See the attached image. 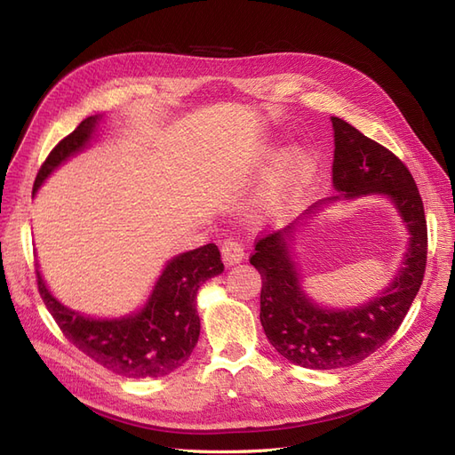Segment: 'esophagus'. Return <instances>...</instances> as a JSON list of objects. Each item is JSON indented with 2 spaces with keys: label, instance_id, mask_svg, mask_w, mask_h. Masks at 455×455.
<instances>
[{
  "label": "esophagus",
  "instance_id": "34e87169",
  "mask_svg": "<svg viewBox=\"0 0 455 455\" xmlns=\"http://www.w3.org/2000/svg\"><path fill=\"white\" fill-rule=\"evenodd\" d=\"M222 259H224V264H226L228 267H229V266L241 264V261L244 259L243 246H241L235 239L224 241V244H222Z\"/></svg>",
  "mask_w": 455,
  "mask_h": 455
}]
</instances>
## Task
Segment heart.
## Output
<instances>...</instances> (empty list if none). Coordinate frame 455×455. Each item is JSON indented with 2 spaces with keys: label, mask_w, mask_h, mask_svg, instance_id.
Listing matches in <instances>:
<instances>
[{
  "label": "heart",
  "mask_w": 455,
  "mask_h": 455,
  "mask_svg": "<svg viewBox=\"0 0 455 455\" xmlns=\"http://www.w3.org/2000/svg\"><path fill=\"white\" fill-rule=\"evenodd\" d=\"M279 156V144H266L258 154L264 164ZM316 174V156L307 146H291L273 163L266 182L256 196L254 212L264 220H281L291 214Z\"/></svg>",
  "instance_id": "heart-1"
}]
</instances>
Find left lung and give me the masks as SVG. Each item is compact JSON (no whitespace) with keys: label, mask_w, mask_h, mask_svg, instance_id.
Returning a JSON list of instances; mask_svg holds the SVG:
<instances>
[{"label":"left lung","mask_w":455,"mask_h":455,"mask_svg":"<svg viewBox=\"0 0 455 455\" xmlns=\"http://www.w3.org/2000/svg\"><path fill=\"white\" fill-rule=\"evenodd\" d=\"M330 121L336 194L313 203L291 226L259 239L251 258L261 275L259 321L269 343L284 359L311 370L353 366L393 338L419 291L427 261L423 203L403 161L347 121L334 116ZM370 195L389 198L409 231L402 267L381 293L363 305L321 307L303 288V272L295 261L297 241L308 220L326 205Z\"/></svg>","instance_id":"obj_1"}]
</instances>
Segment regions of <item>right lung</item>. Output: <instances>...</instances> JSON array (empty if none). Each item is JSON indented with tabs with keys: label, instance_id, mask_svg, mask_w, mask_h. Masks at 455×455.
I'll return each mask as SVG.
<instances>
[{
	"label": "right lung",
	"instance_id": "1",
	"mask_svg": "<svg viewBox=\"0 0 455 455\" xmlns=\"http://www.w3.org/2000/svg\"><path fill=\"white\" fill-rule=\"evenodd\" d=\"M102 116H91L59 142L37 172L32 196L68 159L94 140ZM224 271L214 243L172 256L164 264L144 306L123 316H91L64 306L37 269V286L64 336L92 361L119 376L142 379L167 376L180 368L197 346L201 321L197 292Z\"/></svg>",
	"mask_w": 455,
	"mask_h": 455
}]
</instances>
